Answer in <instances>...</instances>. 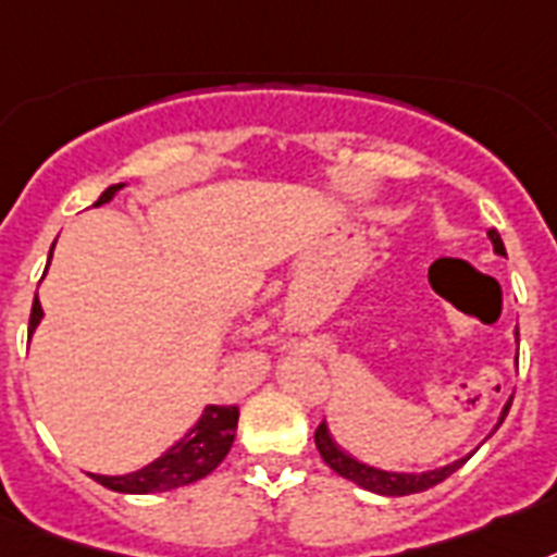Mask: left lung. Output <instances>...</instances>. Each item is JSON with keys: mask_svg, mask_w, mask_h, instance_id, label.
Returning <instances> with one entry per match:
<instances>
[{"mask_svg": "<svg viewBox=\"0 0 557 557\" xmlns=\"http://www.w3.org/2000/svg\"><path fill=\"white\" fill-rule=\"evenodd\" d=\"M486 236H490V242H493V250L498 252V256H507V250H504V242H500V236L495 233V230H486ZM509 404H512V398L504 404V410H500L498 424L493 426V433L498 430L500 424H504V418H507V412H509ZM490 435H486V438H490ZM315 447H319L321 458H324V463H327L330 470L338 472V475L347 478V481H352V484H358L361 490H370V493H375V495H387V498L424 493V490H430V486L441 484L444 478L453 475L455 470H461L463 463L470 461V455L475 453V449H472V453H467L463 458H458V461L444 463V467H435V470H424V472L381 470V467H372V463L358 461L356 455H350L347 449L338 447L333 435H330L327 421H324V424L315 430Z\"/></svg>", "mask_w": 557, "mask_h": 557, "instance_id": "obj_1", "label": "left lung"}]
</instances>
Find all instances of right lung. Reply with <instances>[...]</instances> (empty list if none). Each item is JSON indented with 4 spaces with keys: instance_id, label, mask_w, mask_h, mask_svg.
Listing matches in <instances>:
<instances>
[{
    "instance_id": "obj_1",
    "label": "right lung",
    "mask_w": 557,
    "mask_h": 557,
    "mask_svg": "<svg viewBox=\"0 0 557 557\" xmlns=\"http://www.w3.org/2000/svg\"><path fill=\"white\" fill-rule=\"evenodd\" d=\"M124 182L110 185L108 190L99 196L96 207L108 205L116 199V193L122 190ZM50 259H53V247H50ZM50 264V261H48ZM48 273V268H45ZM45 319L41 312L39 296L34 298V310H30V338H34L36 327ZM236 426H238V407H205L201 416L193 421L176 444H170L159 458L145 463L141 470L124 472V475H102V472H87V475L99 481L102 486L113 490V493L124 495H147V493H168L176 486H187L193 481H201L205 475L224 461V455L230 453L233 441H236Z\"/></svg>"
}]
</instances>
